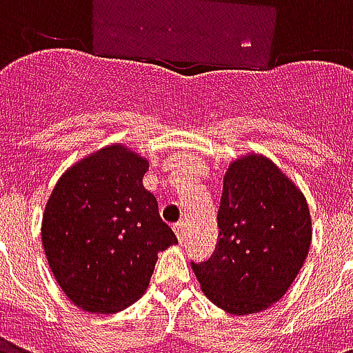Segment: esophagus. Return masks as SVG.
<instances>
[{
  "mask_svg": "<svg viewBox=\"0 0 353 353\" xmlns=\"http://www.w3.org/2000/svg\"><path fill=\"white\" fill-rule=\"evenodd\" d=\"M174 230H176V236L179 242H183L185 240V221H177L176 225H174Z\"/></svg>",
  "mask_w": 353,
  "mask_h": 353,
  "instance_id": "obj_1",
  "label": "esophagus"
}]
</instances>
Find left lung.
<instances>
[{
    "label": "left lung",
    "instance_id": "1",
    "mask_svg": "<svg viewBox=\"0 0 353 353\" xmlns=\"http://www.w3.org/2000/svg\"><path fill=\"white\" fill-rule=\"evenodd\" d=\"M219 242L191 263L204 295L236 316L278 303L308 257L312 221L296 185L263 154L230 162L217 212Z\"/></svg>",
    "mask_w": 353,
    "mask_h": 353
}]
</instances>
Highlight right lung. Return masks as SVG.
Wrapping results in <instances>:
<instances>
[{
	"mask_svg": "<svg viewBox=\"0 0 353 353\" xmlns=\"http://www.w3.org/2000/svg\"><path fill=\"white\" fill-rule=\"evenodd\" d=\"M149 162L115 143L75 162L45 206L41 242L58 285L75 306L124 310L145 293L159 252L177 244L143 187Z\"/></svg>",
	"mask_w": 353,
	"mask_h": 353,
	"instance_id": "right-lung-1",
	"label": "right lung"
}]
</instances>
